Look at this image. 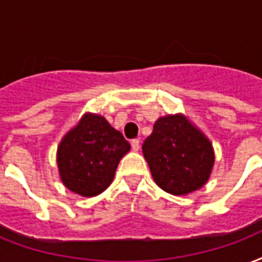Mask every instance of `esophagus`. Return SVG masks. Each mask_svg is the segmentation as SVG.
<instances>
[{
  "label": "esophagus",
  "instance_id": "esophagus-1",
  "mask_svg": "<svg viewBox=\"0 0 262 262\" xmlns=\"http://www.w3.org/2000/svg\"><path fill=\"white\" fill-rule=\"evenodd\" d=\"M130 145H132V149H133V151H139V148H140V140L139 139H133L130 141Z\"/></svg>",
  "mask_w": 262,
  "mask_h": 262
}]
</instances>
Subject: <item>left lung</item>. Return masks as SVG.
I'll return each mask as SVG.
<instances>
[{
  "label": "left lung",
  "mask_w": 262,
  "mask_h": 262,
  "mask_svg": "<svg viewBox=\"0 0 262 262\" xmlns=\"http://www.w3.org/2000/svg\"><path fill=\"white\" fill-rule=\"evenodd\" d=\"M143 154L155 183L173 195L201 188L214 162L210 141L180 114L158 119Z\"/></svg>",
  "instance_id": "8db88e82"
}]
</instances>
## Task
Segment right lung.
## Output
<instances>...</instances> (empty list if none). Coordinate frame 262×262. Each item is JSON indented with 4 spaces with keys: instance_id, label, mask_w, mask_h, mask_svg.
Returning <instances> with one entry per match:
<instances>
[{
    "instance_id": "obj_1",
    "label": "right lung",
    "mask_w": 262,
    "mask_h": 262,
    "mask_svg": "<svg viewBox=\"0 0 262 262\" xmlns=\"http://www.w3.org/2000/svg\"><path fill=\"white\" fill-rule=\"evenodd\" d=\"M129 149L122 133L105 118L86 114L57 149L61 181L73 192L96 196L111 184L118 163Z\"/></svg>"
}]
</instances>
